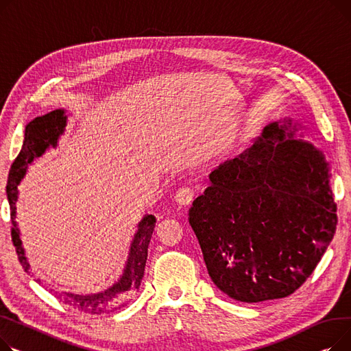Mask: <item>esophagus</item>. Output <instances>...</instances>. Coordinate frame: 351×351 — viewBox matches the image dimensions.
I'll return each instance as SVG.
<instances>
[{"instance_id":"1","label":"esophagus","mask_w":351,"mask_h":351,"mask_svg":"<svg viewBox=\"0 0 351 351\" xmlns=\"http://www.w3.org/2000/svg\"><path fill=\"white\" fill-rule=\"evenodd\" d=\"M194 198V193L191 189L189 187H184V189H180L176 195H174V201L178 204V205H190L191 201Z\"/></svg>"}]
</instances>
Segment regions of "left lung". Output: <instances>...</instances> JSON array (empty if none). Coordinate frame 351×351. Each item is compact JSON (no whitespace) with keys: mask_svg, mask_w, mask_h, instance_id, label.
<instances>
[{"mask_svg":"<svg viewBox=\"0 0 351 351\" xmlns=\"http://www.w3.org/2000/svg\"><path fill=\"white\" fill-rule=\"evenodd\" d=\"M298 130L291 117L266 125L210 174L189 211L213 282L235 300L292 295L335 237L330 162Z\"/></svg>","mask_w":351,"mask_h":351,"instance_id":"obj_1","label":"left lung"}]
</instances>
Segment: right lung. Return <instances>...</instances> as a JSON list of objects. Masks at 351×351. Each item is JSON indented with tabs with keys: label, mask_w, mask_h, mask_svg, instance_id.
<instances>
[{
	"label": "right lung",
	"mask_w": 351,
	"mask_h": 351,
	"mask_svg": "<svg viewBox=\"0 0 351 351\" xmlns=\"http://www.w3.org/2000/svg\"><path fill=\"white\" fill-rule=\"evenodd\" d=\"M68 123V116L64 109L52 110L44 116L35 117L29 121L25 128V136L23 149H21L18 157L12 162L8 181H7V198L11 208V237L15 246L18 259L23 265L24 271L31 274L29 263L25 256V251L23 248V241L19 238V228L15 221L16 218V201H18V185L23 181L27 174V169L29 164L43 156L49 147H56L59 137L64 134ZM156 228V217L146 214L137 225V231L130 243L129 256L123 269L121 276L114 282L108 289L89 293V295H79L72 292H60L58 293V299L66 304H71L79 311L90 313V315H101L110 313L117 311V308L125 307L129 300L138 291L144 267H146L147 261V250L149 243Z\"/></svg>",
	"instance_id": "add662e5"
}]
</instances>
